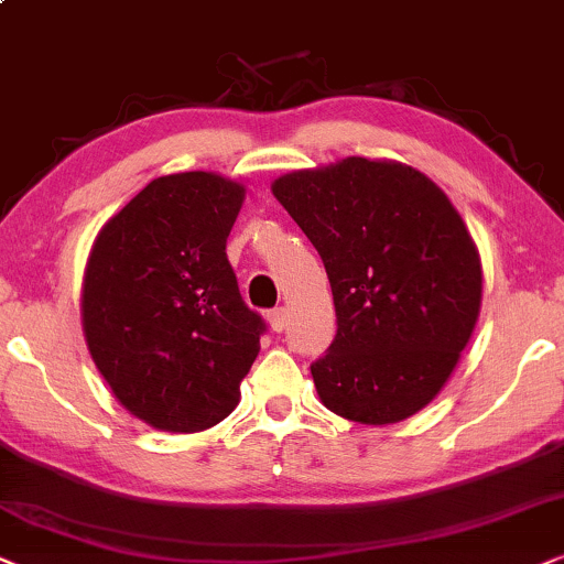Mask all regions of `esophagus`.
<instances>
[{
  "instance_id": "1",
  "label": "esophagus",
  "mask_w": 564,
  "mask_h": 564,
  "mask_svg": "<svg viewBox=\"0 0 564 564\" xmlns=\"http://www.w3.org/2000/svg\"><path fill=\"white\" fill-rule=\"evenodd\" d=\"M268 322H270V329H273V333H283V329H286V310H283V306L270 310Z\"/></svg>"
}]
</instances>
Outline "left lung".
I'll return each mask as SVG.
<instances>
[{
	"instance_id": "8db88e82",
	"label": "left lung",
	"mask_w": 564,
	"mask_h": 564,
	"mask_svg": "<svg viewBox=\"0 0 564 564\" xmlns=\"http://www.w3.org/2000/svg\"><path fill=\"white\" fill-rule=\"evenodd\" d=\"M281 200L325 262L337 314L312 364L322 404L364 425L415 415L444 389L482 304V265L446 193L392 160L278 177Z\"/></svg>"
}]
</instances>
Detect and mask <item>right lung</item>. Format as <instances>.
Returning <instances> with one entry per match:
<instances>
[{
  "instance_id": "add662e5",
  "label": "right lung",
  "mask_w": 564,
  "mask_h": 564,
  "mask_svg": "<svg viewBox=\"0 0 564 564\" xmlns=\"http://www.w3.org/2000/svg\"><path fill=\"white\" fill-rule=\"evenodd\" d=\"M245 185L214 172L149 183L97 235L82 327L97 371L156 431L198 433L239 404L265 322L242 302L227 237Z\"/></svg>"
}]
</instances>
